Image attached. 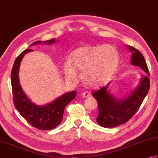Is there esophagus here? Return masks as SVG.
<instances>
[{"label": "esophagus", "mask_w": 158, "mask_h": 158, "mask_svg": "<svg viewBox=\"0 0 158 158\" xmlns=\"http://www.w3.org/2000/svg\"><path fill=\"white\" fill-rule=\"evenodd\" d=\"M90 92H83L81 94V96L83 97H85V98H87V97H90Z\"/></svg>", "instance_id": "1"}]
</instances>
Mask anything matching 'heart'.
<instances>
[{"mask_svg":"<svg viewBox=\"0 0 158 158\" xmlns=\"http://www.w3.org/2000/svg\"><path fill=\"white\" fill-rule=\"evenodd\" d=\"M119 64V53L113 45H85L71 53L70 61L64 63L63 71L69 81L76 79V71H79L85 85L94 86L113 76Z\"/></svg>","mask_w":158,"mask_h":158,"instance_id":"b5f03b06","label":"heart"}]
</instances>
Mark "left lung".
Instances as JSON below:
<instances>
[{"label": "left lung", "instance_id": "obj_1", "mask_svg": "<svg viewBox=\"0 0 158 158\" xmlns=\"http://www.w3.org/2000/svg\"><path fill=\"white\" fill-rule=\"evenodd\" d=\"M132 52L131 63L139 66L146 73L149 74L147 63L142 54L133 47L128 46ZM94 92L93 96L98 104L99 113L97 122L105 128L115 127L127 122L141 106L143 100L148 94L150 81L147 76H144L139 85L129 96L123 99H117L108 91V85Z\"/></svg>", "mask_w": 158, "mask_h": 158}]
</instances>
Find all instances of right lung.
Wrapping results in <instances>:
<instances>
[{
	"mask_svg": "<svg viewBox=\"0 0 158 158\" xmlns=\"http://www.w3.org/2000/svg\"><path fill=\"white\" fill-rule=\"evenodd\" d=\"M55 39L44 41L50 45L55 43ZM41 41L33 43L32 45L41 44ZM32 50H24L14 61L11 73V83L13 92L14 104L21 116L32 127L42 131L52 130L61 124L65 108L72 100L75 98L76 91L65 93L45 106H37L30 101L20 85L19 72L20 64L24 55Z\"/></svg>",
	"mask_w": 158,
	"mask_h": 158,
	"instance_id": "add662e5",
	"label": "right lung"
}]
</instances>
